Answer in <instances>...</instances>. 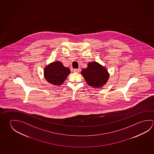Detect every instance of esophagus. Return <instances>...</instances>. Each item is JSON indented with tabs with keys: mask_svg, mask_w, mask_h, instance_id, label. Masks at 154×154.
Here are the masks:
<instances>
[{
	"mask_svg": "<svg viewBox=\"0 0 154 154\" xmlns=\"http://www.w3.org/2000/svg\"><path fill=\"white\" fill-rule=\"evenodd\" d=\"M73 71L75 72H77V73H78V72H79L80 71H81V69L79 68V69H74L73 70Z\"/></svg>",
	"mask_w": 154,
	"mask_h": 154,
	"instance_id": "34e87169",
	"label": "esophagus"
}]
</instances>
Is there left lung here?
<instances>
[{
    "instance_id": "left-lung-1",
    "label": "left lung",
    "mask_w": 154,
    "mask_h": 154,
    "mask_svg": "<svg viewBox=\"0 0 154 154\" xmlns=\"http://www.w3.org/2000/svg\"><path fill=\"white\" fill-rule=\"evenodd\" d=\"M81 74L86 83L94 88L104 86L110 77L108 70L96 62L88 63L87 68L82 69Z\"/></svg>"
}]
</instances>
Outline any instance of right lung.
Segmentation results:
<instances>
[{
	"mask_svg": "<svg viewBox=\"0 0 154 154\" xmlns=\"http://www.w3.org/2000/svg\"><path fill=\"white\" fill-rule=\"evenodd\" d=\"M70 70L60 61H54L46 65L44 70V77L49 83L60 86L70 73Z\"/></svg>",
	"mask_w": 154,
	"mask_h": 154,
	"instance_id": "right-lung-1",
	"label": "right lung"
}]
</instances>
